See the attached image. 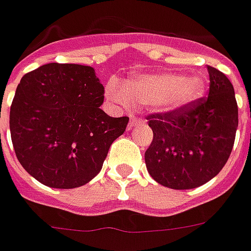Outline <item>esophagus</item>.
Returning a JSON list of instances; mask_svg holds the SVG:
<instances>
[{
  "mask_svg": "<svg viewBox=\"0 0 251 251\" xmlns=\"http://www.w3.org/2000/svg\"><path fill=\"white\" fill-rule=\"evenodd\" d=\"M143 123H144V119L131 116V119H129V123H128V128L131 129L132 127H136V126H139V124H143Z\"/></svg>",
  "mask_w": 251,
  "mask_h": 251,
  "instance_id": "1",
  "label": "esophagus"
}]
</instances>
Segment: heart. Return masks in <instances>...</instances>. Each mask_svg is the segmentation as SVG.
Returning a JSON list of instances; mask_svg holds the SVG:
<instances>
[{
	"label": "heart",
	"mask_w": 251,
	"mask_h": 251,
	"mask_svg": "<svg viewBox=\"0 0 251 251\" xmlns=\"http://www.w3.org/2000/svg\"><path fill=\"white\" fill-rule=\"evenodd\" d=\"M206 84L201 75L177 73L144 74L129 79L119 87L110 82L105 92L115 103L129 105H153L164 114H180L199 103L205 95Z\"/></svg>",
	"instance_id": "1"
}]
</instances>
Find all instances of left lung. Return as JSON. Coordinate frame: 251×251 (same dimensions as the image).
Instances as JSON below:
<instances>
[{
  "label": "left lung",
  "mask_w": 251,
  "mask_h": 251,
  "mask_svg": "<svg viewBox=\"0 0 251 251\" xmlns=\"http://www.w3.org/2000/svg\"><path fill=\"white\" fill-rule=\"evenodd\" d=\"M209 95L180 114L148 116L153 140L146 151L152 178L171 189H193L220 173L234 146L238 107L233 84L208 66Z\"/></svg>",
  "instance_id": "left-lung-1"
}]
</instances>
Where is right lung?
<instances>
[{
  "mask_svg": "<svg viewBox=\"0 0 251 251\" xmlns=\"http://www.w3.org/2000/svg\"><path fill=\"white\" fill-rule=\"evenodd\" d=\"M103 100L104 87L90 66L49 63L21 79L10 135L26 172L58 189L91 181L129 120L108 116Z\"/></svg>",
  "mask_w": 251,
  "mask_h": 251,
  "instance_id": "1",
  "label": "right lung"
}]
</instances>
